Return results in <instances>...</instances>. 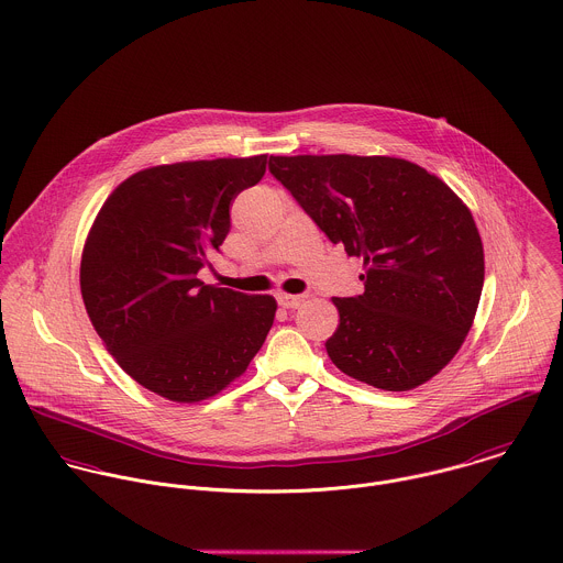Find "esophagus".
<instances>
[{
  "label": "esophagus",
  "mask_w": 563,
  "mask_h": 563,
  "mask_svg": "<svg viewBox=\"0 0 563 563\" xmlns=\"http://www.w3.org/2000/svg\"><path fill=\"white\" fill-rule=\"evenodd\" d=\"M277 301H279L282 308L295 310V308H299L306 301V297L303 295H286V292H282V295H277Z\"/></svg>",
  "instance_id": "obj_1"
}]
</instances>
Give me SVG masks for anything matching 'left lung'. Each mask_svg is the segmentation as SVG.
Masks as SVG:
<instances>
[{
  "mask_svg": "<svg viewBox=\"0 0 563 563\" xmlns=\"http://www.w3.org/2000/svg\"><path fill=\"white\" fill-rule=\"evenodd\" d=\"M268 170L334 244L365 262V292L332 299L341 317L325 343L332 363L382 390L439 374L483 292V242L467 205L395 157H271Z\"/></svg>",
  "mask_w": 563,
  "mask_h": 563,
  "instance_id": "obj_1",
  "label": "left lung"
}]
</instances>
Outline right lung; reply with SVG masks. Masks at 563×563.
I'll return each mask as SVG.
<instances>
[{
  "label": "right lung",
  "instance_id": "1",
  "mask_svg": "<svg viewBox=\"0 0 563 563\" xmlns=\"http://www.w3.org/2000/svg\"><path fill=\"white\" fill-rule=\"evenodd\" d=\"M264 173L266 155L146 168L111 191L91 224L80 260L87 314L118 365L170 401L227 388L273 325V297L196 277L229 233L231 200Z\"/></svg>",
  "mask_w": 563,
  "mask_h": 563
}]
</instances>
